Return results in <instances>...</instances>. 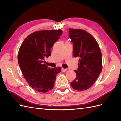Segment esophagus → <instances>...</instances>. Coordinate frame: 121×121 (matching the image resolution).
Listing matches in <instances>:
<instances>
[{"mask_svg":"<svg viewBox=\"0 0 121 121\" xmlns=\"http://www.w3.org/2000/svg\"><path fill=\"white\" fill-rule=\"evenodd\" d=\"M62 72H65V71H66L67 70V69H64V68H62Z\"/></svg>","mask_w":121,"mask_h":121,"instance_id":"obj_1","label":"esophagus"}]
</instances>
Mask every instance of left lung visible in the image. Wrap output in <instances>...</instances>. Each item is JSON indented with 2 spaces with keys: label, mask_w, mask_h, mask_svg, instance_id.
<instances>
[{
  "label": "left lung",
  "mask_w": 121,
  "mask_h": 121,
  "mask_svg": "<svg viewBox=\"0 0 121 121\" xmlns=\"http://www.w3.org/2000/svg\"><path fill=\"white\" fill-rule=\"evenodd\" d=\"M68 30L73 45V56L79 58V68L74 71L77 77L71 86L76 90H86L93 86L102 70L101 50L95 38L86 31Z\"/></svg>",
  "instance_id": "1"
}]
</instances>
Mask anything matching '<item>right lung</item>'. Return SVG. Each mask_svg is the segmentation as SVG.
Returning <instances> with one entry per match:
<instances>
[{
  "label": "right lung",
  "mask_w": 121,
  "mask_h": 121,
  "mask_svg": "<svg viewBox=\"0 0 121 121\" xmlns=\"http://www.w3.org/2000/svg\"><path fill=\"white\" fill-rule=\"evenodd\" d=\"M63 32L61 29L35 31L26 37L18 54L19 67L30 86L45 93L53 88L56 76L61 68L50 69L44 58L51 55L50 50Z\"/></svg>",
  "instance_id": "1"
}]
</instances>
